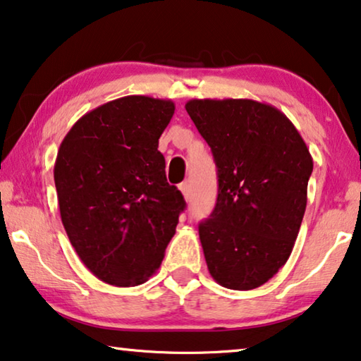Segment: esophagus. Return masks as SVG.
Listing matches in <instances>:
<instances>
[{"label": "esophagus", "instance_id": "obj_1", "mask_svg": "<svg viewBox=\"0 0 361 361\" xmlns=\"http://www.w3.org/2000/svg\"><path fill=\"white\" fill-rule=\"evenodd\" d=\"M179 190L182 192V195H184V198L190 200V185H188V182H182V184L179 185Z\"/></svg>", "mask_w": 361, "mask_h": 361}]
</instances>
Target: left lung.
<instances>
[{"label":"left lung","instance_id":"8db88e82","mask_svg":"<svg viewBox=\"0 0 361 361\" xmlns=\"http://www.w3.org/2000/svg\"><path fill=\"white\" fill-rule=\"evenodd\" d=\"M185 109L212 147L218 200L198 226L219 286L252 290L289 259L307 208L313 158L289 118L247 98L190 99Z\"/></svg>","mask_w":361,"mask_h":361}]
</instances>
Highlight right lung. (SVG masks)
<instances>
[{
	"mask_svg": "<svg viewBox=\"0 0 361 361\" xmlns=\"http://www.w3.org/2000/svg\"><path fill=\"white\" fill-rule=\"evenodd\" d=\"M174 109L171 99L123 97L88 111L61 142V221L82 263L106 284L147 282L176 234L185 202L158 152Z\"/></svg>",
	"mask_w": 361,
	"mask_h": 361,
	"instance_id": "right-lung-1",
	"label": "right lung"
}]
</instances>
